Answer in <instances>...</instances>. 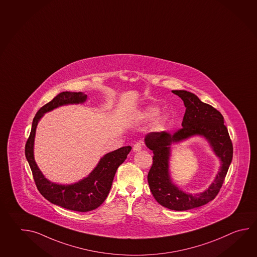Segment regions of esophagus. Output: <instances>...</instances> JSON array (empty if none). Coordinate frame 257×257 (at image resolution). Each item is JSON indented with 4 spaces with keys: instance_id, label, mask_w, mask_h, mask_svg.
Returning a JSON list of instances; mask_svg holds the SVG:
<instances>
[{
    "instance_id": "1",
    "label": "esophagus",
    "mask_w": 257,
    "mask_h": 257,
    "mask_svg": "<svg viewBox=\"0 0 257 257\" xmlns=\"http://www.w3.org/2000/svg\"><path fill=\"white\" fill-rule=\"evenodd\" d=\"M142 148H143V145L141 143H137L133 147V150H134V152H139V151H141Z\"/></svg>"
}]
</instances>
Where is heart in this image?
<instances>
[{
    "mask_svg": "<svg viewBox=\"0 0 257 257\" xmlns=\"http://www.w3.org/2000/svg\"><path fill=\"white\" fill-rule=\"evenodd\" d=\"M159 113H160V108H158L155 105H148L147 107H145L139 113V119L145 122H149L157 119L155 122V127L157 130H161L168 123V116L166 114L158 116Z\"/></svg>",
    "mask_w": 257,
    "mask_h": 257,
    "instance_id": "heart-1",
    "label": "heart"
}]
</instances>
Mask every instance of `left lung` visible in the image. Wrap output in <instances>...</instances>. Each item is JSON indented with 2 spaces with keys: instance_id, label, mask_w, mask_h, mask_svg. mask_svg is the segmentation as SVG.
Here are the masks:
<instances>
[{
  "instance_id": "obj_1",
  "label": "left lung",
  "mask_w": 257,
  "mask_h": 257,
  "mask_svg": "<svg viewBox=\"0 0 257 257\" xmlns=\"http://www.w3.org/2000/svg\"><path fill=\"white\" fill-rule=\"evenodd\" d=\"M172 92L183 100L186 107L182 128L174 134L163 131L149 133L146 136V146L154 153L147 180L153 196L159 204L169 210L180 211L203 206L214 199L224 181L233 151L223 116L219 110L202 102L196 95L187 90H172ZM196 136L203 138L208 143L219 158L220 168L207 189L198 194H189L180 189L173 181L170 159L172 145Z\"/></svg>"
}]
</instances>
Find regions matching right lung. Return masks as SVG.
<instances>
[{
    "label": "right lung",
    "mask_w": 257,
    "mask_h": 257,
    "mask_svg": "<svg viewBox=\"0 0 257 257\" xmlns=\"http://www.w3.org/2000/svg\"><path fill=\"white\" fill-rule=\"evenodd\" d=\"M87 99L88 96L83 92L64 91L56 96L37 111L32 123L30 137L26 145V157L39 192L53 204L79 212L95 210L104 202L110 192L116 170L124 162L132 147H120L105 154L87 177L72 184L56 183L47 179L35 160L34 147L37 124L45 113L61 106L83 104Z\"/></svg>",
    "instance_id": "add662e5"
}]
</instances>
